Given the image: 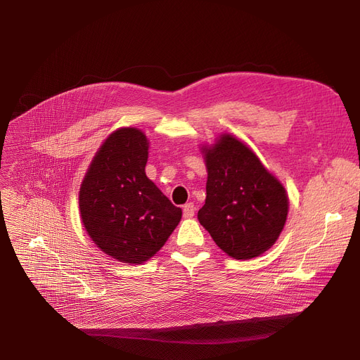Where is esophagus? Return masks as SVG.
I'll list each match as a JSON object with an SVG mask.
<instances>
[{
  "label": "esophagus",
  "instance_id": "esophagus-1",
  "mask_svg": "<svg viewBox=\"0 0 360 360\" xmlns=\"http://www.w3.org/2000/svg\"><path fill=\"white\" fill-rule=\"evenodd\" d=\"M194 212H195V207H194L193 202H186V204L184 205L182 213H184V217H185V219L193 217V216H194Z\"/></svg>",
  "mask_w": 360,
  "mask_h": 360
}]
</instances>
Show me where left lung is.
I'll use <instances>...</instances> for the list:
<instances>
[{
	"label": "left lung",
	"mask_w": 360,
	"mask_h": 360,
	"mask_svg": "<svg viewBox=\"0 0 360 360\" xmlns=\"http://www.w3.org/2000/svg\"><path fill=\"white\" fill-rule=\"evenodd\" d=\"M204 151L209 176L200 223L217 247L236 259L266 252L286 223L285 188L247 146L229 134Z\"/></svg>",
	"instance_id": "1"
}]
</instances>
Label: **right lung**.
<instances>
[{
  "label": "right lung",
  "instance_id": "1",
  "mask_svg": "<svg viewBox=\"0 0 360 360\" xmlns=\"http://www.w3.org/2000/svg\"><path fill=\"white\" fill-rule=\"evenodd\" d=\"M147 150L140 129L112 132L80 188V213L89 236L105 254L127 264L153 257L182 216L146 176Z\"/></svg>",
  "mask_w": 360,
  "mask_h": 360
}]
</instances>
